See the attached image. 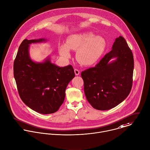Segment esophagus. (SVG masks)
<instances>
[{"instance_id":"esophagus-1","label":"esophagus","mask_w":150,"mask_h":150,"mask_svg":"<svg viewBox=\"0 0 150 150\" xmlns=\"http://www.w3.org/2000/svg\"><path fill=\"white\" fill-rule=\"evenodd\" d=\"M74 73H75V74L76 76H78V75L80 74V71L78 69H74Z\"/></svg>"}]
</instances>
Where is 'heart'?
<instances>
[{
	"label": "heart",
	"mask_w": 150,
	"mask_h": 150,
	"mask_svg": "<svg viewBox=\"0 0 150 150\" xmlns=\"http://www.w3.org/2000/svg\"><path fill=\"white\" fill-rule=\"evenodd\" d=\"M106 48L105 40L100 36H96L91 32H85L70 35L66 45L59 47L60 54L65 59L70 57V50H76V58L83 65L90 66L96 63Z\"/></svg>",
	"instance_id": "b5f03b06"
}]
</instances>
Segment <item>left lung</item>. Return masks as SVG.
Segmentation results:
<instances>
[{
	"label": "left lung",
	"mask_w": 150,
	"mask_h": 150,
	"mask_svg": "<svg viewBox=\"0 0 150 150\" xmlns=\"http://www.w3.org/2000/svg\"><path fill=\"white\" fill-rule=\"evenodd\" d=\"M112 50L95 67L81 72L86 98L100 110L110 109L125 100L133 83L134 59L125 38H116ZM115 58L113 61L112 58Z\"/></svg>",
	"instance_id": "left-lung-1"
}]
</instances>
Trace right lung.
Wrapping results in <instances>:
<instances>
[{"instance_id": "add662e5", "label": "right lung", "mask_w": 150, "mask_h": 150, "mask_svg": "<svg viewBox=\"0 0 150 150\" xmlns=\"http://www.w3.org/2000/svg\"><path fill=\"white\" fill-rule=\"evenodd\" d=\"M47 41L44 38L23 40L13 65L14 77L21 99L30 108L41 114L58 110L64 100L66 87L75 76L72 66L59 67L51 63L50 57L43 62L31 60L30 45Z\"/></svg>"}]
</instances>
